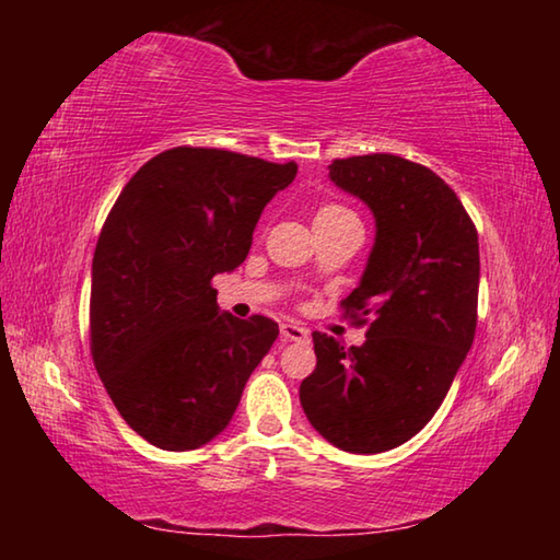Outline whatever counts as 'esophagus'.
Masks as SVG:
<instances>
[{
  "instance_id": "34e87169",
  "label": "esophagus",
  "mask_w": 560,
  "mask_h": 560,
  "mask_svg": "<svg viewBox=\"0 0 560 560\" xmlns=\"http://www.w3.org/2000/svg\"><path fill=\"white\" fill-rule=\"evenodd\" d=\"M281 336H283V340H296V343H306L308 328L301 326V324H293V320H287V324H281Z\"/></svg>"
}]
</instances>
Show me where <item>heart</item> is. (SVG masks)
<instances>
[{"instance_id":"heart-1","label":"heart","mask_w":560,"mask_h":560,"mask_svg":"<svg viewBox=\"0 0 560 560\" xmlns=\"http://www.w3.org/2000/svg\"><path fill=\"white\" fill-rule=\"evenodd\" d=\"M343 214H353V212H348L346 207H340V205H326L318 210L316 220H328V217H343Z\"/></svg>"}]
</instances>
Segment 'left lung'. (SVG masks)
<instances>
[{
	"mask_svg": "<svg viewBox=\"0 0 560 560\" xmlns=\"http://www.w3.org/2000/svg\"><path fill=\"white\" fill-rule=\"evenodd\" d=\"M328 177L375 217V244L343 301L371 320L363 346L314 334L301 407L338 450L377 454L415 438L467 358L477 330L479 236L430 167L373 153L334 160Z\"/></svg>",
	"mask_w": 560,
	"mask_h": 560,
	"instance_id": "obj_1",
	"label": "left lung"
}]
</instances>
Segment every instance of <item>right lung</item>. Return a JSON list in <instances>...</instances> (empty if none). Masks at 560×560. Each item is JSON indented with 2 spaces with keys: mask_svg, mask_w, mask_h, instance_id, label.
Segmentation results:
<instances>
[{
  "mask_svg": "<svg viewBox=\"0 0 560 560\" xmlns=\"http://www.w3.org/2000/svg\"><path fill=\"white\" fill-rule=\"evenodd\" d=\"M296 163L173 148L130 177L91 269V355L122 420L185 452L230 424L277 320L220 314L212 279L246 259L264 207Z\"/></svg>",
  "mask_w": 560,
  "mask_h": 560,
  "instance_id": "1",
  "label": "right lung"
}]
</instances>
